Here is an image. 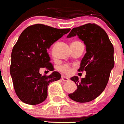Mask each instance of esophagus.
<instances>
[{"instance_id": "1", "label": "esophagus", "mask_w": 124, "mask_h": 124, "mask_svg": "<svg viewBox=\"0 0 124 124\" xmlns=\"http://www.w3.org/2000/svg\"><path fill=\"white\" fill-rule=\"evenodd\" d=\"M61 78H62V79L64 81H67L69 80V79L67 77H66V76H62Z\"/></svg>"}]
</instances>
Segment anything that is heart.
I'll return each instance as SVG.
<instances>
[{
    "mask_svg": "<svg viewBox=\"0 0 124 124\" xmlns=\"http://www.w3.org/2000/svg\"><path fill=\"white\" fill-rule=\"evenodd\" d=\"M79 41H74L72 42V43H79ZM71 43V44H72ZM60 71L64 72L65 74H71V71H72V68L71 67L68 66V65H64V66H62L60 68Z\"/></svg>",
    "mask_w": 124,
    "mask_h": 124,
    "instance_id": "b5f03b06",
    "label": "heart"
}]
</instances>
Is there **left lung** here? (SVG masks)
Segmentation results:
<instances>
[{
  "mask_svg": "<svg viewBox=\"0 0 124 124\" xmlns=\"http://www.w3.org/2000/svg\"><path fill=\"white\" fill-rule=\"evenodd\" d=\"M76 35L86 45L87 53L78 70L86 71V76L81 80L78 76L71 78L78 88L68 96L74 101L87 102L99 97L108 83L111 70L114 66V46L106 31L95 23L74 27L68 37Z\"/></svg>",
  "mask_w": 124,
  "mask_h": 124,
  "instance_id": "1",
  "label": "left lung"
}]
</instances>
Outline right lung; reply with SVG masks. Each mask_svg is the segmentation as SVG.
<instances>
[{
    "label": "right lung",
    "instance_id": "add662e5",
    "mask_svg": "<svg viewBox=\"0 0 124 124\" xmlns=\"http://www.w3.org/2000/svg\"><path fill=\"white\" fill-rule=\"evenodd\" d=\"M70 31V28L57 29L38 23L21 33L12 51L10 72L16 93L22 101L31 105L40 104L47 97L48 84L60 79L58 71L42 76L39 70L42 68L54 70L47 49Z\"/></svg>",
    "mask_w": 124,
    "mask_h": 124
}]
</instances>
